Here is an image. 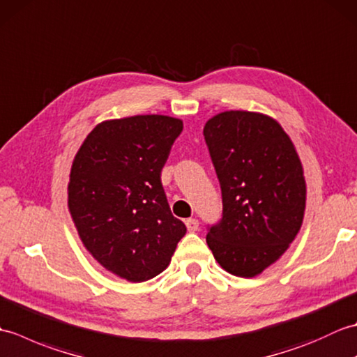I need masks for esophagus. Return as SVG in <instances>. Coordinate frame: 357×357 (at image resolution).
Wrapping results in <instances>:
<instances>
[{
  "mask_svg": "<svg viewBox=\"0 0 357 357\" xmlns=\"http://www.w3.org/2000/svg\"><path fill=\"white\" fill-rule=\"evenodd\" d=\"M185 225H187V230L188 231H196V230H198L199 229V221H198V219H187V221H185Z\"/></svg>",
  "mask_w": 357,
  "mask_h": 357,
  "instance_id": "obj_1",
  "label": "esophagus"
}]
</instances>
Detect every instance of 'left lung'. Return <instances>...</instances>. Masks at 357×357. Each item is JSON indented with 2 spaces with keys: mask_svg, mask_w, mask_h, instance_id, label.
Returning a JSON list of instances; mask_svg holds the SVG:
<instances>
[{
  "mask_svg": "<svg viewBox=\"0 0 357 357\" xmlns=\"http://www.w3.org/2000/svg\"><path fill=\"white\" fill-rule=\"evenodd\" d=\"M204 138L222 192V219L207 244L230 275L255 278L285 253L304 221L298 151L276 119L256 112L218 113Z\"/></svg>",
  "mask_w": 357,
  "mask_h": 357,
  "instance_id": "8db88e82",
  "label": "left lung"
}]
</instances>
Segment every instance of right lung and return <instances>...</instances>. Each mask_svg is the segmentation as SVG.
Listing matches in <instances>:
<instances>
[{
	"mask_svg": "<svg viewBox=\"0 0 357 357\" xmlns=\"http://www.w3.org/2000/svg\"><path fill=\"white\" fill-rule=\"evenodd\" d=\"M183 121L136 115L98 124L73 159L69 210L82 244L130 282L158 276L187 229L174 218L161 170Z\"/></svg>",
	"mask_w": 357,
	"mask_h": 357,
	"instance_id": "1",
	"label": "right lung"
}]
</instances>
